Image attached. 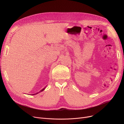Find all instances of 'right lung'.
I'll return each instance as SVG.
<instances>
[{
	"label": "right lung",
	"instance_id": "add662e5",
	"mask_svg": "<svg viewBox=\"0 0 124 124\" xmlns=\"http://www.w3.org/2000/svg\"><path fill=\"white\" fill-rule=\"evenodd\" d=\"M44 89H45V88H44V89H42V90H41V91H40V92H42V91H43V90H44ZM39 93V92H38V93H35V94H31V95H34V94H38V93Z\"/></svg>",
	"mask_w": 124,
	"mask_h": 124
}]
</instances>
